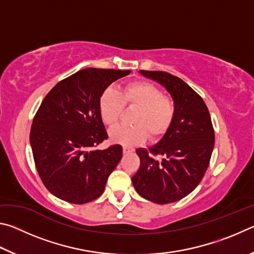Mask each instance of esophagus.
Masks as SVG:
<instances>
[{"label":"esophagus","instance_id":"34e87169","mask_svg":"<svg viewBox=\"0 0 254 254\" xmlns=\"http://www.w3.org/2000/svg\"><path fill=\"white\" fill-rule=\"evenodd\" d=\"M133 151V149L130 147H127V145H124L123 147V153H131Z\"/></svg>","mask_w":254,"mask_h":254}]
</instances>
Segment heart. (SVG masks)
<instances>
[{"mask_svg": "<svg viewBox=\"0 0 254 254\" xmlns=\"http://www.w3.org/2000/svg\"><path fill=\"white\" fill-rule=\"evenodd\" d=\"M124 106L134 107L133 126H119L111 131L112 141L124 145L142 143L149 134L150 139H159L168 132L177 114V104L165 96L160 88L149 81H130L121 92L105 88L98 98V111L102 121L107 127L119 122Z\"/></svg>", "mask_w": 254, "mask_h": 254, "instance_id": "b5f03b06", "label": "heart"}]
</instances>
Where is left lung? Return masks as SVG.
<instances>
[{
  "mask_svg": "<svg viewBox=\"0 0 254 254\" xmlns=\"http://www.w3.org/2000/svg\"><path fill=\"white\" fill-rule=\"evenodd\" d=\"M140 72L165 86L177 104V114L157 144L136 150L140 167L132 183L145 199L174 203L190 194L207 170L215 142L212 120L203 98L179 77L167 71Z\"/></svg>",
  "mask_w": 254,
  "mask_h": 254,
  "instance_id": "left-lung-1",
  "label": "left lung"
}]
</instances>
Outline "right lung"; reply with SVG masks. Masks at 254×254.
<instances>
[{
  "instance_id": "obj_1",
  "label": "right lung",
  "mask_w": 254,
  "mask_h": 254,
  "mask_svg": "<svg viewBox=\"0 0 254 254\" xmlns=\"http://www.w3.org/2000/svg\"><path fill=\"white\" fill-rule=\"evenodd\" d=\"M130 70L86 68L47 94L33 118L30 143L46 188L71 204L100 197L122 158L120 144L94 149L107 133L98 111L102 92Z\"/></svg>"
}]
</instances>
